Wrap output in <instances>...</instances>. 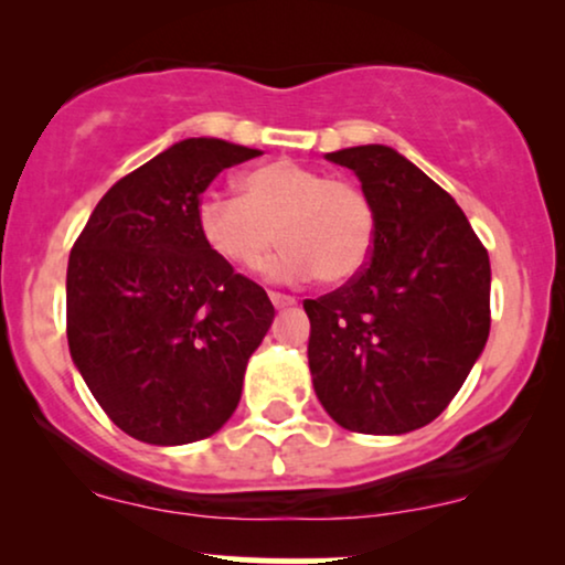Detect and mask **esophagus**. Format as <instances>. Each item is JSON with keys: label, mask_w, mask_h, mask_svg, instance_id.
I'll return each instance as SVG.
<instances>
[{"label": "esophagus", "mask_w": 565, "mask_h": 565, "mask_svg": "<svg viewBox=\"0 0 565 565\" xmlns=\"http://www.w3.org/2000/svg\"><path fill=\"white\" fill-rule=\"evenodd\" d=\"M270 302H274L276 308H291V305H295L297 300H295V297H289V295H281V291H270Z\"/></svg>", "instance_id": "obj_1"}]
</instances>
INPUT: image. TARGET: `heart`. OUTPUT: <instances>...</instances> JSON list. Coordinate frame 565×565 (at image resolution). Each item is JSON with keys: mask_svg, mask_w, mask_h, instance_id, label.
Masks as SVG:
<instances>
[{"mask_svg": "<svg viewBox=\"0 0 565 565\" xmlns=\"http://www.w3.org/2000/svg\"><path fill=\"white\" fill-rule=\"evenodd\" d=\"M193 217L206 249L231 268H260L278 238L284 249L268 265L278 281L345 284L377 242V210L364 188L291 159L244 172L238 196L201 193Z\"/></svg>", "mask_w": 565, "mask_h": 565, "instance_id": "obj_1", "label": "heart"}]
</instances>
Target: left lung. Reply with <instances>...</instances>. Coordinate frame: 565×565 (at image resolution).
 I'll return each mask as SVG.
<instances>
[{
  "instance_id": "1",
  "label": "left lung",
  "mask_w": 565,
  "mask_h": 565,
  "mask_svg": "<svg viewBox=\"0 0 565 565\" xmlns=\"http://www.w3.org/2000/svg\"><path fill=\"white\" fill-rule=\"evenodd\" d=\"M377 210L366 268L305 300L308 364L337 425L401 436L438 417L489 340V252L457 201L387 146L327 153Z\"/></svg>"
}]
</instances>
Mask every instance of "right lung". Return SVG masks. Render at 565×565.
Masks as SVG:
<instances>
[{"mask_svg": "<svg viewBox=\"0 0 565 565\" xmlns=\"http://www.w3.org/2000/svg\"><path fill=\"white\" fill-rule=\"evenodd\" d=\"M255 157L217 138L174 142L111 185L71 249V359L142 444H193L228 423L276 316L260 284L206 249L193 217L225 167Z\"/></svg>", "mask_w": 565, "mask_h": 565, "instance_id": "add662e5", "label": "right lung"}]
</instances>
